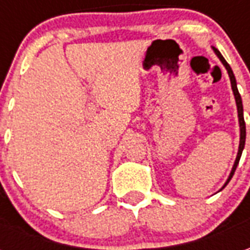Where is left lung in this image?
<instances>
[{"mask_svg": "<svg viewBox=\"0 0 250 250\" xmlns=\"http://www.w3.org/2000/svg\"><path fill=\"white\" fill-rule=\"evenodd\" d=\"M213 51L214 53L218 56V59L221 60V62L224 64V66L226 68V71L229 73V77H230V84H231V89H233V93H234V99H236V104H237V112H238V123H240V146H238V152H237V158L236 161H234V165H233V168H231L230 175H229V178L224 185V188H225L226 185L229 184V181L233 177V174L236 171L237 165L240 162V158H241L242 150H244V146H245V138H247V130H245V120H244V108H242V100H241V95L238 92V89H237V83H236V77H234V73L231 71L230 65L226 62V60L222 57V55L220 53V51L213 46Z\"/></svg>", "mask_w": 250, "mask_h": 250, "instance_id": "8db88e82", "label": "left lung"}]
</instances>
